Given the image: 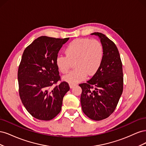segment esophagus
Instances as JSON below:
<instances>
[{"mask_svg": "<svg viewBox=\"0 0 146 146\" xmlns=\"http://www.w3.org/2000/svg\"><path fill=\"white\" fill-rule=\"evenodd\" d=\"M76 85V83H69V86H70V88H72L73 87H74Z\"/></svg>", "mask_w": 146, "mask_h": 146, "instance_id": "esophagus-1", "label": "esophagus"}]
</instances>
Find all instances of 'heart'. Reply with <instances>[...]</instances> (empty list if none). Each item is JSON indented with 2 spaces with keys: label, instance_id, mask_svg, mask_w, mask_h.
I'll return each mask as SVG.
<instances>
[{
  "label": "heart",
  "instance_id": "b5f03b06",
  "mask_svg": "<svg viewBox=\"0 0 146 146\" xmlns=\"http://www.w3.org/2000/svg\"><path fill=\"white\" fill-rule=\"evenodd\" d=\"M64 55H58L56 65L62 74L68 73L72 63L76 68L63 77L64 80L76 83L85 80L89 74H95L100 68L104 58V48L96 39L78 38L70 42L65 49Z\"/></svg>",
  "mask_w": 146,
  "mask_h": 146
}]
</instances>
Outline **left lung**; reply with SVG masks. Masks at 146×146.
Instances as JSON below:
<instances>
[{
	"label": "left lung",
	"instance_id": "1",
	"mask_svg": "<svg viewBox=\"0 0 146 146\" xmlns=\"http://www.w3.org/2000/svg\"><path fill=\"white\" fill-rule=\"evenodd\" d=\"M98 36L104 48L100 68L90 80L79 85L82 92L80 102L83 113L92 120L101 121L114 112L123 91L122 64L117 48L105 35Z\"/></svg>",
	"mask_w": 146,
	"mask_h": 146
}]
</instances>
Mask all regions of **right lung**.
I'll return each instance as SVG.
<instances>
[{
    "instance_id": "obj_1",
    "label": "right lung",
    "mask_w": 146,
    "mask_h": 146,
    "mask_svg": "<svg viewBox=\"0 0 146 146\" xmlns=\"http://www.w3.org/2000/svg\"><path fill=\"white\" fill-rule=\"evenodd\" d=\"M42 36L25 48L19 66L17 78L21 100L27 111L39 120L49 121L60 112L69 84L61 80L56 58L69 40Z\"/></svg>"
}]
</instances>
